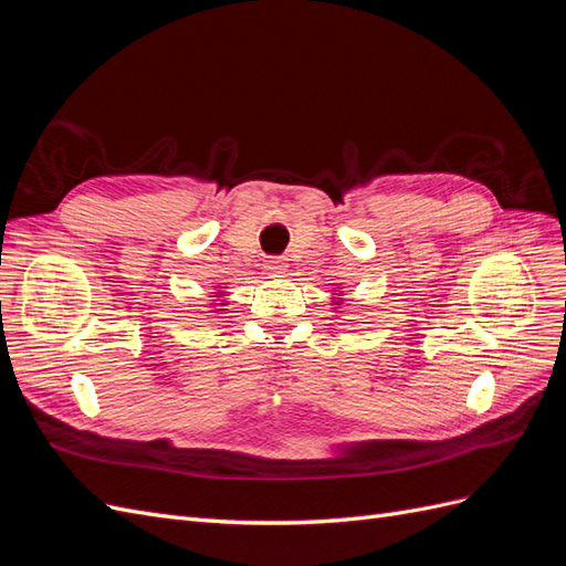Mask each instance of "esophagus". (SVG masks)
Returning a JSON list of instances; mask_svg holds the SVG:
<instances>
[{
  "label": "esophagus",
  "instance_id": "34e87169",
  "mask_svg": "<svg viewBox=\"0 0 566 566\" xmlns=\"http://www.w3.org/2000/svg\"><path fill=\"white\" fill-rule=\"evenodd\" d=\"M264 269H266L269 276H281V273H285V264L279 260V256H273V260H269Z\"/></svg>",
  "mask_w": 566,
  "mask_h": 566
}]
</instances>
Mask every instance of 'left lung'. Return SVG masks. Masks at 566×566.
Wrapping results in <instances>:
<instances>
[{
    "mask_svg": "<svg viewBox=\"0 0 566 566\" xmlns=\"http://www.w3.org/2000/svg\"><path fill=\"white\" fill-rule=\"evenodd\" d=\"M333 293L337 295V293H339V290H333ZM333 304H342V300H333Z\"/></svg>",
    "mask_w": 566,
    "mask_h": 566,
    "instance_id": "obj_1",
    "label": "left lung"
}]
</instances>
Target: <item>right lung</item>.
Wrapping results in <instances>:
<instances>
[{"label":"right lung","mask_w":566,"mask_h":566,"mask_svg":"<svg viewBox=\"0 0 566 566\" xmlns=\"http://www.w3.org/2000/svg\"><path fill=\"white\" fill-rule=\"evenodd\" d=\"M214 300L210 302V306H214V312H221V310H217V306H224L227 302H224V287H217V293L212 295Z\"/></svg>","instance_id":"1"}]
</instances>
